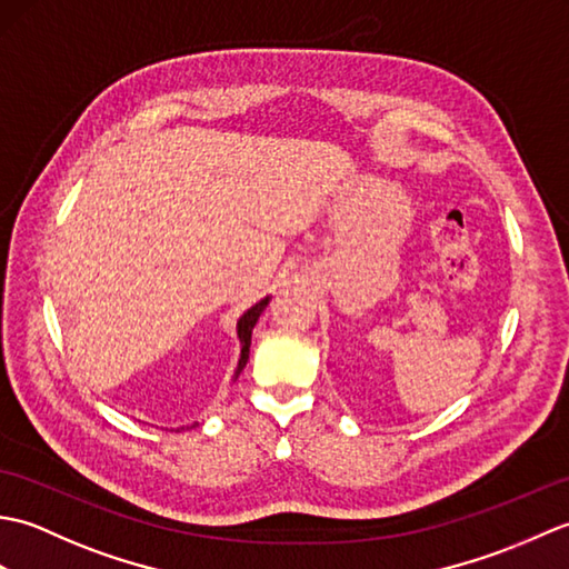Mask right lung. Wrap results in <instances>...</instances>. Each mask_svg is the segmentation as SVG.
<instances>
[{"instance_id": "obj_1", "label": "right lung", "mask_w": 569, "mask_h": 569, "mask_svg": "<svg viewBox=\"0 0 569 569\" xmlns=\"http://www.w3.org/2000/svg\"><path fill=\"white\" fill-rule=\"evenodd\" d=\"M269 300L271 298H263V300H259L257 306H251L244 316H241L239 320H237V337H239V345H241V355H239V365H237V371H234V379L239 377L241 373V369L247 367V361H249V347H251V330H253V325H257V320H259V316L263 312V308L269 306ZM198 426V422H196ZM192 426V428H196Z\"/></svg>"}]
</instances>
